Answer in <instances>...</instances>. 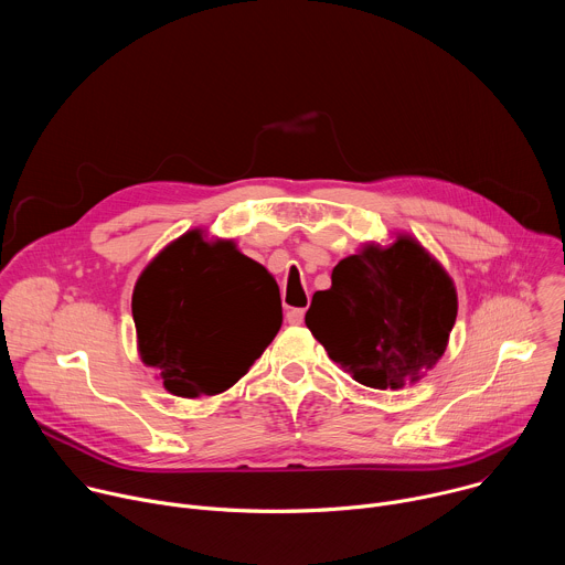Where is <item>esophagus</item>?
<instances>
[{
    "label": "esophagus",
    "instance_id": "obj_1",
    "mask_svg": "<svg viewBox=\"0 0 565 565\" xmlns=\"http://www.w3.org/2000/svg\"><path fill=\"white\" fill-rule=\"evenodd\" d=\"M303 315H306L303 308H290L286 312V321H288V324H292V327H299L301 321H303Z\"/></svg>",
    "mask_w": 565,
    "mask_h": 565
}]
</instances>
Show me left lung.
Masks as SVG:
<instances>
[{
	"label": "left lung",
	"instance_id": "8db88e82",
	"mask_svg": "<svg viewBox=\"0 0 565 565\" xmlns=\"http://www.w3.org/2000/svg\"><path fill=\"white\" fill-rule=\"evenodd\" d=\"M458 315L454 279L407 232L369 241L317 290L306 327L329 358L371 388L420 382L445 355Z\"/></svg>",
	"mask_w": 565,
	"mask_h": 565
}]
</instances>
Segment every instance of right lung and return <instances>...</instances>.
<instances>
[{
  "mask_svg": "<svg viewBox=\"0 0 565 565\" xmlns=\"http://www.w3.org/2000/svg\"><path fill=\"white\" fill-rule=\"evenodd\" d=\"M131 315L138 355L179 397L244 377L281 327L279 286L232 238L188 230L140 273Z\"/></svg>",
  "mask_w": 565,
  "mask_h": 565,
  "instance_id": "add662e5",
  "label": "right lung"
}]
</instances>
